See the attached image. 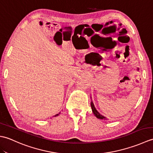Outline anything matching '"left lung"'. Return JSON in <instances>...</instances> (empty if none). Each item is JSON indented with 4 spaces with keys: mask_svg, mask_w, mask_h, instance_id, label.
<instances>
[{
    "mask_svg": "<svg viewBox=\"0 0 153 153\" xmlns=\"http://www.w3.org/2000/svg\"><path fill=\"white\" fill-rule=\"evenodd\" d=\"M91 106L92 111H93V114H95V116L97 117V118H99V119H101V120H103V119L105 120V119H106L105 116H102V115H100V114H99V112L98 111H97V110H96L95 106H94V104H93V102L92 101H91Z\"/></svg>",
    "mask_w": 153,
    "mask_h": 153,
    "instance_id": "1",
    "label": "left lung"
}]
</instances>
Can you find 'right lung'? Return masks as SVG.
I'll return each instance as SVG.
<instances>
[{"instance_id":"1","label":"right lung","mask_w":153,"mask_h":153,"mask_svg":"<svg viewBox=\"0 0 153 153\" xmlns=\"http://www.w3.org/2000/svg\"><path fill=\"white\" fill-rule=\"evenodd\" d=\"M58 114H56V115H55V116H58Z\"/></svg>"}]
</instances>
